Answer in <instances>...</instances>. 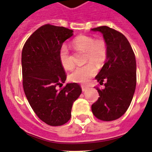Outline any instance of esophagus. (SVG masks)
Wrapping results in <instances>:
<instances>
[{
    "label": "esophagus",
    "instance_id": "obj_1",
    "mask_svg": "<svg viewBox=\"0 0 152 152\" xmlns=\"http://www.w3.org/2000/svg\"><path fill=\"white\" fill-rule=\"evenodd\" d=\"M81 89H82V91H86L88 89V86H86V85H81Z\"/></svg>",
    "mask_w": 152,
    "mask_h": 152
}]
</instances>
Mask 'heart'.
Instances as JSON below:
<instances>
[{"label": "heart", "instance_id": "heart-1", "mask_svg": "<svg viewBox=\"0 0 152 152\" xmlns=\"http://www.w3.org/2000/svg\"><path fill=\"white\" fill-rule=\"evenodd\" d=\"M72 45L77 50L85 51L86 61L90 63L76 67L70 74V81L76 83H86L97 72V68L93 63L97 65H102L107 59V44L102 39L95 40L91 36L80 35L74 40ZM59 60L65 70L73 68L74 63L71 59L69 50L65 45H63L59 50Z\"/></svg>", "mask_w": 152, "mask_h": 152}]
</instances>
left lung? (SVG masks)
Masks as SVG:
<instances>
[{
    "mask_svg": "<svg viewBox=\"0 0 152 152\" xmlns=\"http://www.w3.org/2000/svg\"><path fill=\"white\" fill-rule=\"evenodd\" d=\"M103 34L107 46L106 61L95 79L105 88H97L98 101L91 105L97 118L110 121L122 116L132 101L136 88V60L130 43L124 34L107 26L92 28Z\"/></svg>",
    "mask_w": 152,
    "mask_h": 152,
    "instance_id": "left-lung-1",
    "label": "left lung"
}]
</instances>
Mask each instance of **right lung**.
<instances>
[{
  "mask_svg": "<svg viewBox=\"0 0 152 152\" xmlns=\"http://www.w3.org/2000/svg\"><path fill=\"white\" fill-rule=\"evenodd\" d=\"M71 36L72 30L45 24L30 36L22 50L24 94L37 116L50 126H60L70 120L73 103L81 94L77 83L58 88L66 80L59 50Z\"/></svg>",
  "mask_w": 152,
  "mask_h": 152,
  "instance_id": "right-lung-1",
  "label": "right lung"
}]
</instances>
